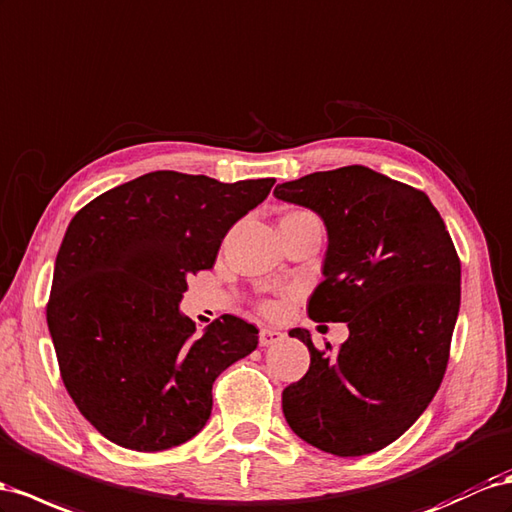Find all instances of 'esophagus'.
I'll return each instance as SVG.
<instances>
[{"label":"esophagus","mask_w":512,"mask_h":512,"mask_svg":"<svg viewBox=\"0 0 512 512\" xmlns=\"http://www.w3.org/2000/svg\"><path fill=\"white\" fill-rule=\"evenodd\" d=\"M282 340H284V334L280 329H271V327L260 329V347H271V344H278Z\"/></svg>","instance_id":"esophagus-1"}]
</instances>
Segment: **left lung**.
<instances>
[{
    "label": "left lung",
    "mask_w": 512,
    "mask_h": 512,
    "mask_svg": "<svg viewBox=\"0 0 512 512\" xmlns=\"http://www.w3.org/2000/svg\"><path fill=\"white\" fill-rule=\"evenodd\" d=\"M278 200L323 219V282L312 321L347 323L336 357L290 329L310 368L282 392L293 433L336 457L392 444L416 422L444 379L461 306V262L424 191L366 165L314 172L275 187ZM331 349V347H327Z\"/></svg>",
    "instance_id": "8db88e82"
}]
</instances>
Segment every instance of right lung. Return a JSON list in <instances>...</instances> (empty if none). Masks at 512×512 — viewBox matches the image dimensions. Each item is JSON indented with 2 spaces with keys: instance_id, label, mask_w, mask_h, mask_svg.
<instances>
[{
  "instance_id": "right-lung-1",
  "label": "right lung",
  "mask_w": 512,
  "mask_h": 512,
  "mask_svg": "<svg viewBox=\"0 0 512 512\" xmlns=\"http://www.w3.org/2000/svg\"><path fill=\"white\" fill-rule=\"evenodd\" d=\"M273 183L161 170L71 219L47 325L68 394L109 441L137 452L185 444L211 416L215 379L258 347V329L232 314L198 336L181 299Z\"/></svg>"
}]
</instances>
